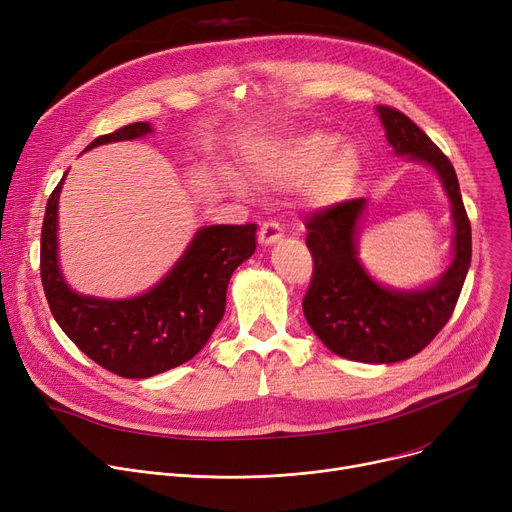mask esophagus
I'll return each instance as SVG.
<instances>
[{
	"label": "esophagus",
	"mask_w": 512,
	"mask_h": 512,
	"mask_svg": "<svg viewBox=\"0 0 512 512\" xmlns=\"http://www.w3.org/2000/svg\"><path fill=\"white\" fill-rule=\"evenodd\" d=\"M282 236H284V232H282V228H280V224L276 220H267L259 228V242H261V245H265V247L267 245H274V242H278Z\"/></svg>",
	"instance_id": "34e87169"
}]
</instances>
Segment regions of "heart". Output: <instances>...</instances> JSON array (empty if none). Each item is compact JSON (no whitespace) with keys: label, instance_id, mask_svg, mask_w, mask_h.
Returning a JSON list of instances; mask_svg holds the SVG:
<instances>
[{"label":"heart","instance_id":"b5f03b06","mask_svg":"<svg viewBox=\"0 0 512 512\" xmlns=\"http://www.w3.org/2000/svg\"><path fill=\"white\" fill-rule=\"evenodd\" d=\"M334 137L309 132L263 151L249 166L251 176L267 186L301 182L307 175L305 195L313 203L342 199L357 178L359 157L351 147L334 149Z\"/></svg>","mask_w":512,"mask_h":512}]
</instances>
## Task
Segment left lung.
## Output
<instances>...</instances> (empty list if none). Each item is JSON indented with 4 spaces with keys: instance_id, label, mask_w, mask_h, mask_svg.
<instances>
[{
    "instance_id": "obj_1",
    "label": "left lung",
    "mask_w": 512,
    "mask_h": 512,
    "mask_svg": "<svg viewBox=\"0 0 512 512\" xmlns=\"http://www.w3.org/2000/svg\"><path fill=\"white\" fill-rule=\"evenodd\" d=\"M378 112L392 149L427 161L440 174L452 201L454 261L427 290H386L363 272L355 255V230L365 199L319 207L305 218L313 276L303 313L332 353L361 363H396L421 353L448 324L471 263V222L459 178L440 147L394 107L378 105Z\"/></svg>"
}]
</instances>
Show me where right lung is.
Masks as SVG:
<instances>
[{"label": "right lung", "instance_id": "obj_1", "mask_svg": "<svg viewBox=\"0 0 512 512\" xmlns=\"http://www.w3.org/2000/svg\"><path fill=\"white\" fill-rule=\"evenodd\" d=\"M147 132V122H132L101 134L87 149ZM62 182L49 195L41 228V282L60 328L89 359L120 378H151L193 359L224 317L230 276L253 255L257 224L199 230L174 270L137 299L80 297L66 286L58 267Z\"/></svg>", "mask_w": 512, "mask_h": 512}]
</instances>
